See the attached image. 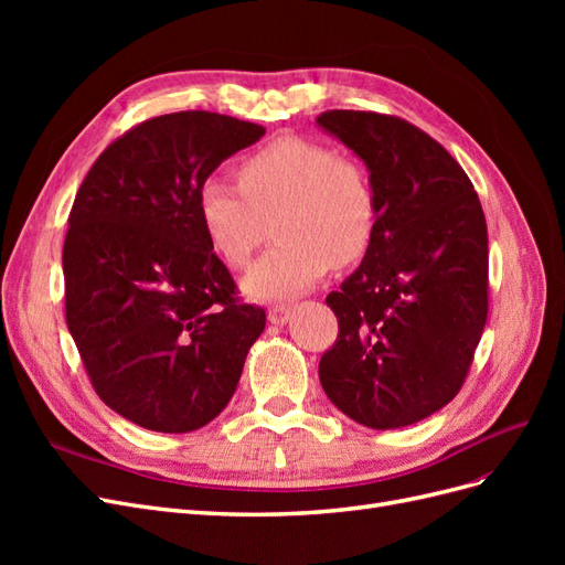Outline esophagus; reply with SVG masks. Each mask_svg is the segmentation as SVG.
Returning <instances> with one entry per match:
<instances>
[{
  "mask_svg": "<svg viewBox=\"0 0 565 565\" xmlns=\"http://www.w3.org/2000/svg\"><path fill=\"white\" fill-rule=\"evenodd\" d=\"M289 313H292V309H289V303H273L268 309V320L273 324H282L289 320Z\"/></svg>",
  "mask_w": 565,
  "mask_h": 565,
  "instance_id": "esophagus-1",
  "label": "esophagus"
}]
</instances>
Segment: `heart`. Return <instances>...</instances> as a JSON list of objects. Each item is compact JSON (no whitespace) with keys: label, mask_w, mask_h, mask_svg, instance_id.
<instances>
[{"label":"heart","mask_w":565,"mask_h":565,"mask_svg":"<svg viewBox=\"0 0 565 565\" xmlns=\"http://www.w3.org/2000/svg\"><path fill=\"white\" fill-rule=\"evenodd\" d=\"M200 224L214 252L245 268L276 218L278 245L245 276L254 299H287L316 285L330 264L347 268L367 254L380 202L363 162L320 141L282 136L237 167V183L207 177L198 191Z\"/></svg>","instance_id":"1"}]
</instances>
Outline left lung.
<instances>
[{"label": "left lung", "mask_w": 565, "mask_h": 565, "mask_svg": "<svg viewBox=\"0 0 565 565\" xmlns=\"http://www.w3.org/2000/svg\"><path fill=\"white\" fill-rule=\"evenodd\" d=\"M377 191V233L328 306L339 322L318 374L370 429H401L448 405L488 320V226L473 183L429 134L396 115L328 110Z\"/></svg>", "instance_id": "8db88e82"}]
</instances>
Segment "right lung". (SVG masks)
<instances>
[{
  "mask_svg": "<svg viewBox=\"0 0 565 565\" xmlns=\"http://www.w3.org/2000/svg\"><path fill=\"white\" fill-rule=\"evenodd\" d=\"M183 110L131 127L92 164L63 243L65 322L98 398L150 431L210 424L266 311L243 303L200 224V183L264 136Z\"/></svg>",
  "mask_w": 565,
  "mask_h": 565,
  "instance_id": "obj_1",
  "label": "right lung"
}]
</instances>
